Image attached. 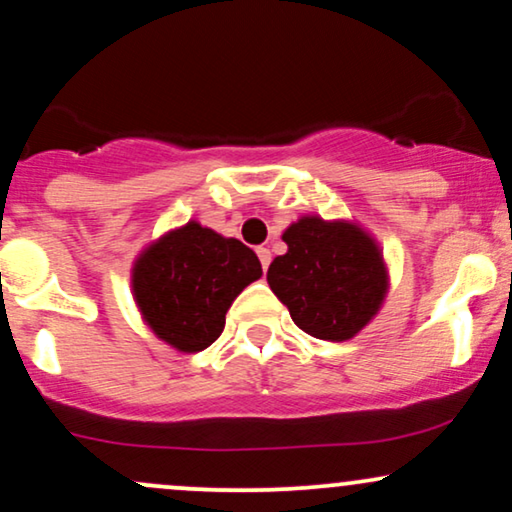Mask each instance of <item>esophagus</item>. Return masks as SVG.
Returning <instances> with one entry per match:
<instances>
[{"label":"esophagus","instance_id":"esophagus-1","mask_svg":"<svg viewBox=\"0 0 512 512\" xmlns=\"http://www.w3.org/2000/svg\"><path fill=\"white\" fill-rule=\"evenodd\" d=\"M257 257H260L262 269H264V272H267V269H269V262H272V252H269L267 248H260V250H257Z\"/></svg>","mask_w":512,"mask_h":512}]
</instances>
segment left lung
Returning a JSON list of instances; mask_svg holds the SVG:
<instances>
[{
    "label": "left lung",
    "instance_id": "1",
    "mask_svg": "<svg viewBox=\"0 0 512 512\" xmlns=\"http://www.w3.org/2000/svg\"><path fill=\"white\" fill-rule=\"evenodd\" d=\"M289 250L267 281L291 320L325 342L354 339L383 308L390 274L375 240L356 221L305 214L281 236Z\"/></svg>",
    "mask_w": 512,
    "mask_h": 512
}]
</instances>
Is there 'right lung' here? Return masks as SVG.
<instances>
[{
  "label": "right lung",
  "mask_w": 512,
  "mask_h": 512,
  "mask_svg": "<svg viewBox=\"0 0 512 512\" xmlns=\"http://www.w3.org/2000/svg\"><path fill=\"white\" fill-rule=\"evenodd\" d=\"M262 276L248 245L199 221L163 233L132 264V296L142 320L182 354L214 344L238 293Z\"/></svg>",
  "instance_id": "right-lung-1"
}]
</instances>
